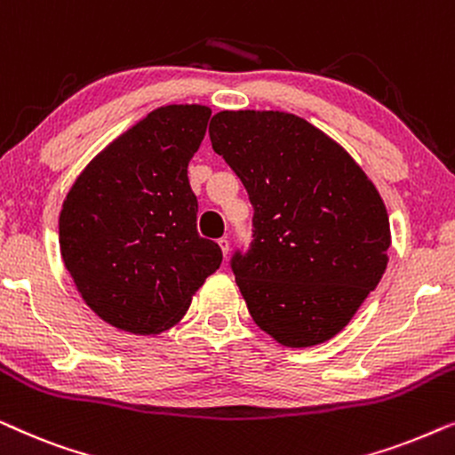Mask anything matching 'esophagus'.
I'll return each mask as SVG.
<instances>
[{
	"mask_svg": "<svg viewBox=\"0 0 455 455\" xmlns=\"http://www.w3.org/2000/svg\"><path fill=\"white\" fill-rule=\"evenodd\" d=\"M220 246H221L223 257L228 259V254H229V240H228V238H220Z\"/></svg>",
	"mask_w": 455,
	"mask_h": 455,
	"instance_id": "obj_1",
	"label": "esophagus"
}]
</instances>
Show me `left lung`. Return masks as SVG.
Returning <instances> with one entry per match:
<instances>
[{"mask_svg":"<svg viewBox=\"0 0 455 455\" xmlns=\"http://www.w3.org/2000/svg\"><path fill=\"white\" fill-rule=\"evenodd\" d=\"M209 136L254 209L251 248L232 257L248 313L282 346L331 339L389 260L375 184L344 147L285 111H220Z\"/></svg>","mask_w":455,"mask_h":455,"instance_id":"left-lung-1","label":"left lung"}]
</instances>
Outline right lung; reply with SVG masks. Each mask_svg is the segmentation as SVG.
Returning a JSON list of instances; mask_svg holds the SVG:
<instances>
[{"label": "right lung", "instance_id": "1", "mask_svg": "<svg viewBox=\"0 0 455 455\" xmlns=\"http://www.w3.org/2000/svg\"><path fill=\"white\" fill-rule=\"evenodd\" d=\"M209 117L207 105L151 111L84 167L61 204L66 269L92 313L122 331H167L220 269L188 182Z\"/></svg>", "mask_w": 455, "mask_h": 455}]
</instances>
